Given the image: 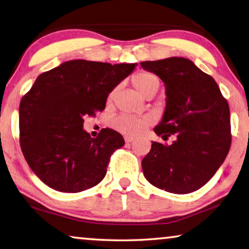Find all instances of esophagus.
Masks as SVG:
<instances>
[{"label": "esophagus", "mask_w": 249, "mask_h": 249, "mask_svg": "<svg viewBox=\"0 0 249 249\" xmlns=\"http://www.w3.org/2000/svg\"><path fill=\"white\" fill-rule=\"evenodd\" d=\"M134 141V139L133 137H129V136H125V143H127V144H129V143H132V142Z\"/></svg>", "instance_id": "1"}]
</instances>
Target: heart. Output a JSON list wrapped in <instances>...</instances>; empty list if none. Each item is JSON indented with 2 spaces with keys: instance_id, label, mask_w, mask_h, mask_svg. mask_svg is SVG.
<instances>
[{
  "instance_id": "1",
  "label": "heart",
  "mask_w": 249,
  "mask_h": 249,
  "mask_svg": "<svg viewBox=\"0 0 249 249\" xmlns=\"http://www.w3.org/2000/svg\"><path fill=\"white\" fill-rule=\"evenodd\" d=\"M133 84L136 89L147 97L148 95H155L157 89L160 88V81L155 75L147 72H142L136 74L133 77ZM114 92L110 94V97L113 96ZM149 117L147 116H135V115H120L114 118L113 127L116 128L117 131L122 132L125 135L135 136L140 134L145 126L149 124Z\"/></svg>"
}]
</instances>
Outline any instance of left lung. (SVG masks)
<instances>
[{
    "label": "left lung",
    "instance_id": "obj_1",
    "mask_svg": "<svg viewBox=\"0 0 249 249\" xmlns=\"http://www.w3.org/2000/svg\"><path fill=\"white\" fill-rule=\"evenodd\" d=\"M164 83L166 106L154 132L173 144L153 142L142 160L145 178L157 188L188 194L215 175L231 148L230 106L211 75L188 58L142 62Z\"/></svg>",
    "mask_w": 249,
    "mask_h": 249
}]
</instances>
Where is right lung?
<instances>
[{
  "instance_id": "obj_1",
  "label": "right lung",
  "mask_w": 249,
  "mask_h": 249,
  "mask_svg": "<svg viewBox=\"0 0 249 249\" xmlns=\"http://www.w3.org/2000/svg\"><path fill=\"white\" fill-rule=\"evenodd\" d=\"M136 66L72 60L38 75L19 104V144L45 185L78 193L104 178L110 155L125 142L110 128L92 139L84 117L103 110L108 94Z\"/></svg>"
}]
</instances>
